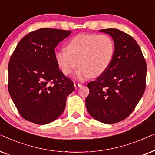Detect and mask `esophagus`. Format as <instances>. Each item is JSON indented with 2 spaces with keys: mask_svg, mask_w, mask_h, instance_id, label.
I'll return each mask as SVG.
<instances>
[{
  "mask_svg": "<svg viewBox=\"0 0 155 155\" xmlns=\"http://www.w3.org/2000/svg\"><path fill=\"white\" fill-rule=\"evenodd\" d=\"M81 86H82L81 84H78V83H74V87H75L76 89H78V88L81 87Z\"/></svg>",
  "mask_w": 155,
  "mask_h": 155,
  "instance_id": "1",
  "label": "esophagus"
}]
</instances>
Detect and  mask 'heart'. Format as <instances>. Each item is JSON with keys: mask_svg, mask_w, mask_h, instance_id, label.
<instances>
[{"mask_svg": "<svg viewBox=\"0 0 155 155\" xmlns=\"http://www.w3.org/2000/svg\"><path fill=\"white\" fill-rule=\"evenodd\" d=\"M67 50L55 52V60L65 75H70L81 67L76 74L78 79L97 77L110 67L114 55V42L106 35L80 34L71 39Z\"/></svg>", "mask_w": 155, "mask_h": 155, "instance_id": "heart-1", "label": "heart"}]
</instances>
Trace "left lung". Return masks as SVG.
I'll use <instances>...</instances> for the list:
<instances>
[{
	"instance_id": "left-lung-1",
	"label": "left lung",
	"mask_w": 155,
	"mask_h": 155,
	"mask_svg": "<svg viewBox=\"0 0 155 155\" xmlns=\"http://www.w3.org/2000/svg\"><path fill=\"white\" fill-rule=\"evenodd\" d=\"M112 37L114 55L110 67L87 84L86 106L94 119L113 124L128 117L143 96L147 65L137 42L117 29L100 30Z\"/></svg>"
}]
</instances>
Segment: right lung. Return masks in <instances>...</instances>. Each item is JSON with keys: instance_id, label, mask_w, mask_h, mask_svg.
<instances>
[{"instance_id": "obj_1", "label": "right lung", "mask_w": 155, "mask_h": 155, "mask_svg": "<svg viewBox=\"0 0 155 155\" xmlns=\"http://www.w3.org/2000/svg\"><path fill=\"white\" fill-rule=\"evenodd\" d=\"M71 31L41 28L18 43L8 64V91L20 115L45 125L60 116L75 89L55 60L54 49Z\"/></svg>"}]
</instances>
